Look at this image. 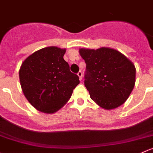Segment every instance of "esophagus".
<instances>
[{
  "instance_id": "34e87169",
  "label": "esophagus",
  "mask_w": 153,
  "mask_h": 153,
  "mask_svg": "<svg viewBox=\"0 0 153 153\" xmlns=\"http://www.w3.org/2000/svg\"><path fill=\"white\" fill-rule=\"evenodd\" d=\"M78 75L79 77L80 80H82V77H83V73H82L81 71H79L78 72Z\"/></svg>"
}]
</instances>
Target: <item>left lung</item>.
<instances>
[{
  "instance_id": "obj_1",
  "label": "left lung",
  "mask_w": 153,
  "mask_h": 153,
  "mask_svg": "<svg viewBox=\"0 0 153 153\" xmlns=\"http://www.w3.org/2000/svg\"><path fill=\"white\" fill-rule=\"evenodd\" d=\"M79 52L86 64L84 85L91 99L108 110L123 104L134 87L133 64L111 48L81 49Z\"/></svg>"
}]
</instances>
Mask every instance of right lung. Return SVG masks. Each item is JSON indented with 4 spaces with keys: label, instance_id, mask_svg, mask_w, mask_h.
Masks as SVG:
<instances>
[{
    "label": "right lung",
    "instance_id": "1",
    "mask_svg": "<svg viewBox=\"0 0 153 153\" xmlns=\"http://www.w3.org/2000/svg\"><path fill=\"white\" fill-rule=\"evenodd\" d=\"M65 49L45 48L28 56L19 72L24 95L35 108L44 113L57 111L71 97L79 77L64 59Z\"/></svg>",
    "mask_w": 153,
    "mask_h": 153
}]
</instances>
